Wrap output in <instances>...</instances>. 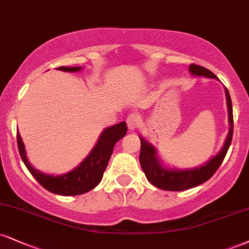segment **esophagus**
Returning a JSON list of instances; mask_svg holds the SVG:
<instances>
[{"label": "esophagus", "mask_w": 249, "mask_h": 249, "mask_svg": "<svg viewBox=\"0 0 249 249\" xmlns=\"http://www.w3.org/2000/svg\"><path fill=\"white\" fill-rule=\"evenodd\" d=\"M126 123H127V127L130 128V130H132V131L136 130V128L139 126V124H140L139 113H137V112L130 113L126 118Z\"/></svg>", "instance_id": "obj_1"}]
</instances>
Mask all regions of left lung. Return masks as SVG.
Here are the masks:
<instances>
[{"label": "left lung", "mask_w": 249, "mask_h": 249, "mask_svg": "<svg viewBox=\"0 0 249 249\" xmlns=\"http://www.w3.org/2000/svg\"><path fill=\"white\" fill-rule=\"evenodd\" d=\"M189 71L195 76H204L210 77V79H217V76L212 73L211 71L206 70L202 66L191 64L189 67ZM227 107H229V123L230 130L227 134L224 146L221 147L219 153L214 155L211 160L202 164V166L196 167L193 169H168L164 168L161 164L157 157V149L151 143H148L145 139L140 137V142H142V149H140L139 161L140 166L145 173L146 178L152 184L162 190L168 191H183L190 188L196 187L209 178L215 173V170L219 168L223 162L224 158L229 151L231 142L233 137V110H232V101H231L230 92L225 88Z\"/></svg>", "instance_id": "left-lung-1"}]
</instances>
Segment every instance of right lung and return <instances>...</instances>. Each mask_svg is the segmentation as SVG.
Wrapping results in <instances>:
<instances>
[{"mask_svg": "<svg viewBox=\"0 0 249 249\" xmlns=\"http://www.w3.org/2000/svg\"><path fill=\"white\" fill-rule=\"evenodd\" d=\"M56 70L64 71H81V67H64V66H61ZM126 132L127 126L125 122H121L119 124L107 127L102 132L100 139H98L95 147L92 148L90 154L80 163V166H77L71 172L64 174V175L59 176L43 174L30 164L19 133H17V143H18L19 154L24 164L29 169V172L32 174V176L37 179L39 184L43 185L45 189L53 194L61 195V196H76V195L88 193L100 183L116 142L119 139H122Z\"/></svg>", "mask_w": 249, "mask_h": 249, "instance_id": "obj_1", "label": "right lung"}]
</instances>
